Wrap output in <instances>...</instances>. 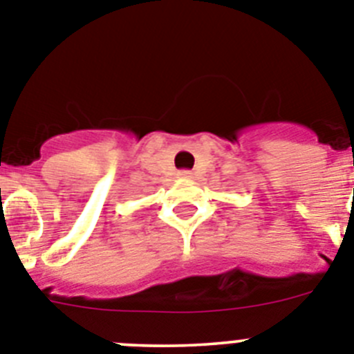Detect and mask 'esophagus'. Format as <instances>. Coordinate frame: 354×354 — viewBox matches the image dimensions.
<instances>
[{"mask_svg":"<svg viewBox=\"0 0 354 354\" xmlns=\"http://www.w3.org/2000/svg\"><path fill=\"white\" fill-rule=\"evenodd\" d=\"M178 178H181V180H190V178H192V173H190V171H180V173H178Z\"/></svg>","mask_w":354,"mask_h":354,"instance_id":"34e87169","label":"esophagus"}]
</instances>
